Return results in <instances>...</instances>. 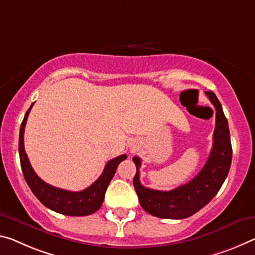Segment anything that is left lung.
Listing matches in <instances>:
<instances>
[{
	"instance_id": "obj_1",
	"label": "left lung",
	"mask_w": 255,
	"mask_h": 255,
	"mask_svg": "<svg viewBox=\"0 0 255 255\" xmlns=\"http://www.w3.org/2000/svg\"><path fill=\"white\" fill-rule=\"evenodd\" d=\"M205 94L216 108V128L211 153L195 178L169 192L144 187L139 181V167L142 162L138 156L132 157L136 165L132 184L140 205L149 215L162 219H184L191 217L216 196L227 178L233 155L228 121L215 93L209 91Z\"/></svg>"
}]
</instances>
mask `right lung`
<instances>
[{
  "instance_id": "obj_1",
  "label": "right lung",
  "mask_w": 255,
  "mask_h": 255,
  "mask_svg": "<svg viewBox=\"0 0 255 255\" xmlns=\"http://www.w3.org/2000/svg\"><path fill=\"white\" fill-rule=\"evenodd\" d=\"M28 109L26 112L25 118L21 123L19 132V156H20V164H21L23 177L27 181L28 186L34 193V195L42 202L52 211L61 213L64 216H72V217H82V216H90L92 213L98 211L103 203L104 195H106L107 188L110 184L111 179L115 176L117 168H118L121 161L126 160L127 155L123 154L117 156L107 163L106 168L102 172L98 180H95L90 187L80 192H71L66 191V189L56 188L54 186H51L43 181L39 177L36 175L34 169L31 168L29 160H28L27 154L25 152V146H23V132H25V126L27 123L28 115L31 107Z\"/></svg>"
}]
</instances>
